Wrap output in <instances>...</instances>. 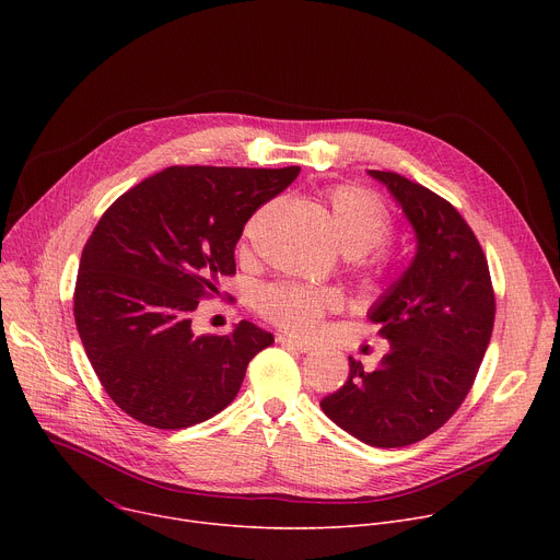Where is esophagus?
I'll list each match as a JSON object with an SVG mask.
<instances>
[{"instance_id":"obj_1","label":"esophagus","mask_w":560,"mask_h":560,"mask_svg":"<svg viewBox=\"0 0 560 560\" xmlns=\"http://www.w3.org/2000/svg\"><path fill=\"white\" fill-rule=\"evenodd\" d=\"M277 341H279L283 348H288V350H296V352H310V350H312V346H310V343L296 341V339L285 337V335H279V337H277Z\"/></svg>"}]
</instances>
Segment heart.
<instances>
[{
	"mask_svg": "<svg viewBox=\"0 0 560 560\" xmlns=\"http://www.w3.org/2000/svg\"><path fill=\"white\" fill-rule=\"evenodd\" d=\"M330 225L343 253L370 272L389 268L381 242L389 232V212L381 199L361 186H341L330 195ZM343 294L335 288H305L294 283L266 285L257 294L259 312L285 332L310 337L326 312L339 310Z\"/></svg>",
	"mask_w": 560,
	"mask_h": 560,
	"instance_id": "heart-1",
	"label": "heart"
}]
</instances>
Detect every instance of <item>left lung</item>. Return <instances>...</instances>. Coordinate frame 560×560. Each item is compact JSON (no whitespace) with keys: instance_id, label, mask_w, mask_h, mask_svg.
Returning <instances> with one entry per match:
<instances>
[{"instance_id":"obj_1","label":"left lung","mask_w":560,"mask_h":560,"mask_svg":"<svg viewBox=\"0 0 560 560\" xmlns=\"http://www.w3.org/2000/svg\"><path fill=\"white\" fill-rule=\"evenodd\" d=\"M401 206L417 255L370 307L389 352L374 372L350 357L348 381L322 410L372 447H404L436 432L465 401L494 328L488 259L458 210L396 173L368 171Z\"/></svg>"}]
</instances>
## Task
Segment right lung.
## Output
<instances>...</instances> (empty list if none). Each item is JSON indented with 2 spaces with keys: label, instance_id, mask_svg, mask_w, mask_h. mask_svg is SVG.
Listing matches in <instances>:
<instances>
[{
  "label": "right lung",
  "instance_id": "obj_1",
  "mask_svg": "<svg viewBox=\"0 0 560 560\" xmlns=\"http://www.w3.org/2000/svg\"><path fill=\"white\" fill-rule=\"evenodd\" d=\"M299 171L171 166L104 212L79 261L74 324L128 417L159 430L208 421L232 404L253 357L275 343L250 322L197 337L190 314L234 275L244 225Z\"/></svg>",
  "mask_w": 560,
  "mask_h": 560
}]
</instances>
